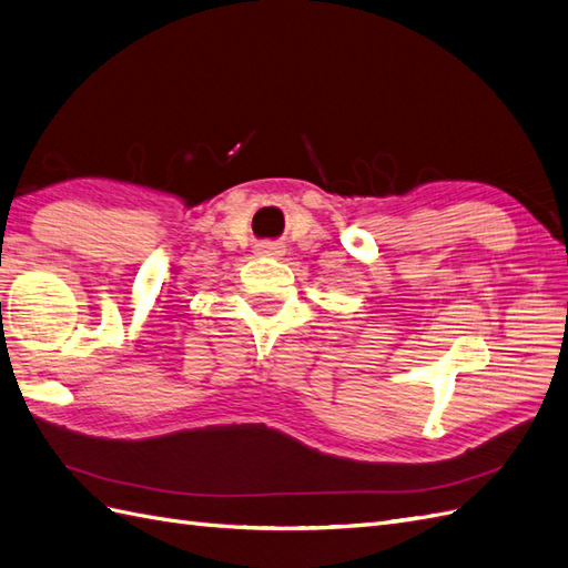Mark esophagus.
<instances>
[{"label": "esophagus", "mask_w": 568, "mask_h": 568, "mask_svg": "<svg viewBox=\"0 0 568 568\" xmlns=\"http://www.w3.org/2000/svg\"><path fill=\"white\" fill-rule=\"evenodd\" d=\"M283 246L278 244V242H261V244H256V254L258 256H273V258H278V256H283Z\"/></svg>", "instance_id": "34e87169"}]
</instances>
